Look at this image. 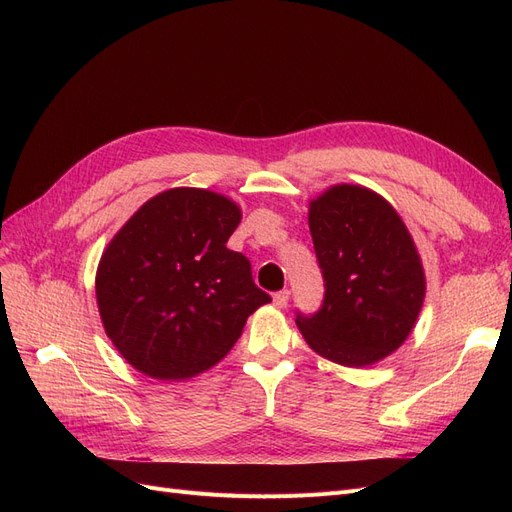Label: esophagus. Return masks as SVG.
<instances>
[{
    "instance_id": "34e87169",
    "label": "esophagus",
    "mask_w": 512,
    "mask_h": 512,
    "mask_svg": "<svg viewBox=\"0 0 512 512\" xmlns=\"http://www.w3.org/2000/svg\"><path fill=\"white\" fill-rule=\"evenodd\" d=\"M288 299H290V290H280V292L273 294V305L282 309V307L288 305Z\"/></svg>"
}]
</instances>
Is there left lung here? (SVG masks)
I'll return each instance as SVG.
<instances>
[{"mask_svg": "<svg viewBox=\"0 0 512 512\" xmlns=\"http://www.w3.org/2000/svg\"><path fill=\"white\" fill-rule=\"evenodd\" d=\"M309 232L324 277V301L297 327L316 354L367 367L406 342L425 301L423 260L389 200L337 183L309 200Z\"/></svg>", "mask_w": 512, "mask_h": 512, "instance_id": "1", "label": "left lung"}]
</instances>
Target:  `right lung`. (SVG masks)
I'll return each instance as SVG.
<instances>
[{
  "instance_id": "1",
  "label": "right lung",
  "mask_w": 512,
  "mask_h": 512,
  "mask_svg": "<svg viewBox=\"0 0 512 512\" xmlns=\"http://www.w3.org/2000/svg\"><path fill=\"white\" fill-rule=\"evenodd\" d=\"M241 209L224 194L170 188L138 209L96 271L104 331L156 380H188L220 363L247 318L271 301L250 260L226 247Z\"/></svg>"
}]
</instances>
